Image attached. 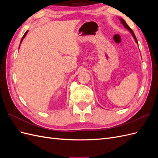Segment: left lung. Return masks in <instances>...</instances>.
Instances as JSON below:
<instances>
[{"mask_svg":"<svg viewBox=\"0 0 158 158\" xmlns=\"http://www.w3.org/2000/svg\"><path fill=\"white\" fill-rule=\"evenodd\" d=\"M119 20H121V22L122 23V24L124 26H125V28H127V29L129 31H130L131 33H132V36H133V37H134V39H135V41L137 43V44H138V41H137V39H136V36H135V33H134V32H133V31H132V30L131 29V28L130 27H129L127 24V23L125 22V20H123V19H122V18H120V19H119Z\"/></svg>","mask_w":158,"mask_h":158,"instance_id":"obj_1","label":"left lung"}]
</instances>
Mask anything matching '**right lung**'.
I'll list each match as a JSON object with an SVG mask.
<instances>
[{
	"instance_id": "obj_1",
	"label": "right lung",
	"mask_w": 158,
	"mask_h": 158,
	"mask_svg": "<svg viewBox=\"0 0 158 158\" xmlns=\"http://www.w3.org/2000/svg\"><path fill=\"white\" fill-rule=\"evenodd\" d=\"M27 32H28V30H27V31H26V33H24V35H23V36L22 37V40H21V41H20V44H21V43L22 42V41H23V38H24V37H26V34H27ZM19 47H20V46H19Z\"/></svg>"
}]
</instances>
